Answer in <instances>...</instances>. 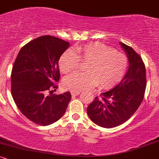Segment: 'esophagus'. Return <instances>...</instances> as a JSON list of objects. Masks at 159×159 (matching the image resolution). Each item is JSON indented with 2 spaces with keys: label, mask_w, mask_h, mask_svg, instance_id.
I'll return each instance as SVG.
<instances>
[{
  "label": "esophagus",
  "mask_w": 159,
  "mask_h": 159,
  "mask_svg": "<svg viewBox=\"0 0 159 159\" xmlns=\"http://www.w3.org/2000/svg\"><path fill=\"white\" fill-rule=\"evenodd\" d=\"M81 93L79 92V91H71V94H72V96H78Z\"/></svg>",
  "instance_id": "1"
}]
</instances>
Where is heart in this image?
Wrapping results in <instances>:
<instances>
[{"instance_id": "heart-1", "label": "heart", "mask_w": 159, "mask_h": 159, "mask_svg": "<svg viewBox=\"0 0 159 159\" xmlns=\"http://www.w3.org/2000/svg\"><path fill=\"white\" fill-rule=\"evenodd\" d=\"M80 62L87 63L86 72H76L65 78L63 85L69 90H87L97 84L100 88H110L121 80L128 66L125 54L98 42L63 53L59 60L60 69L65 74L71 73L78 69Z\"/></svg>"}]
</instances>
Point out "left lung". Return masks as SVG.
I'll return each mask as SVG.
<instances>
[{
	"instance_id": "obj_1",
	"label": "left lung",
	"mask_w": 159,
	"mask_h": 159,
	"mask_svg": "<svg viewBox=\"0 0 159 159\" xmlns=\"http://www.w3.org/2000/svg\"><path fill=\"white\" fill-rule=\"evenodd\" d=\"M120 45L129 58L127 73L114 88L96 96L87 109L94 123L107 129L124 123L135 113L147 87L145 64L141 57L132 47L123 43Z\"/></svg>"
}]
</instances>
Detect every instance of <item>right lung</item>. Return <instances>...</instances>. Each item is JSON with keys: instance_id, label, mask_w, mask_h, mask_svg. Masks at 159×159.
I'll use <instances>...</instances> for the list:
<instances>
[{"instance_id": "obj_1", "label": "right lung", "mask_w": 159, "mask_h": 159, "mask_svg": "<svg viewBox=\"0 0 159 159\" xmlns=\"http://www.w3.org/2000/svg\"><path fill=\"white\" fill-rule=\"evenodd\" d=\"M69 43L42 36L24 45L12 66L11 93L16 106L33 123L48 125L65 114L71 93L53 94L57 89L58 61Z\"/></svg>"}]
</instances>
